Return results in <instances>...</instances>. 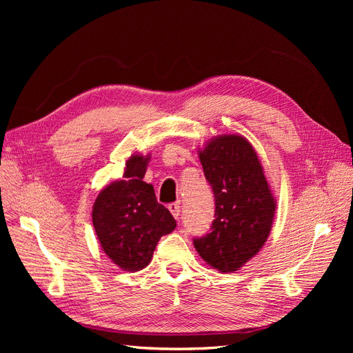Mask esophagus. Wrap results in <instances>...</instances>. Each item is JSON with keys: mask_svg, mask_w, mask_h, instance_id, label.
<instances>
[{"mask_svg": "<svg viewBox=\"0 0 353 353\" xmlns=\"http://www.w3.org/2000/svg\"><path fill=\"white\" fill-rule=\"evenodd\" d=\"M168 209L170 210V213H172L175 219H179V216H181V206H179V203H170V205L168 206Z\"/></svg>", "mask_w": 353, "mask_h": 353, "instance_id": "esophagus-1", "label": "esophagus"}]
</instances>
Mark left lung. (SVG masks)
<instances>
[{
	"instance_id": "left-lung-1",
	"label": "left lung",
	"mask_w": 353,
	"mask_h": 353,
	"mask_svg": "<svg viewBox=\"0 0 353 353\" xmlns=\"http://www.w3.org/2000/svg\"><path fill=\"white\" fill-rule=\"evenodd\" d=\"M203 172L215 194L210 232L194 248L212 268L234 272L270 237L275 199L258 153L244 137L219 135L199 150Z\"/></svg>"
}]
</instances>
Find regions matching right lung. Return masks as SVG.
Wrapping results in <instances>:
<instances>
[{
	"instance_id": "1",
	"label": "right lung",
	"mask_w": 353,
	"mask_h": 353,
	"mask_svg": "<svg viewBox=\"0 0 353 353\" xmlns=\"http://www.w3.org/2000/svg\"><path fill=\"white\" fill-rule=\"evenodd\" d=\"M150 154L126 160L123 179L100 191L92 223L103 252L123 271L135 272L150 263L160 237L172 232L176 221L157 203L154 188L143 181Z\"/></svg>"
}]
</instances>
